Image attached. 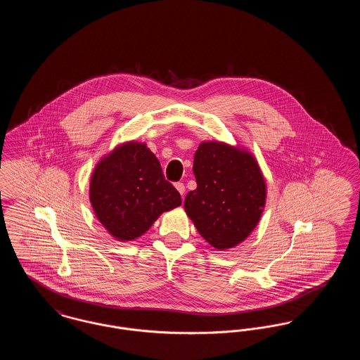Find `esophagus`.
<instances>
[{
	"mask_svg": "<svg viewBox=\"0 0 360 360\" xmlns=\"http://www.w3.org/2000/svg\"><path fill=\"white\" fill-rule=\"evenodd\" d=\"M175 188L179 191V194H181V195H184V194H185V185H184V184H181V182L175 184Z\"/></svg>",
	"mask_w": 360,
	"mask_h": 360,
	"instance_id": "obj_1",
	"label": "esophagus"
}]
</instances>
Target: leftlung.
Segmentation results:
<instances>
[{
	"label": "left lung",
	"mask_w": 360,
	"mask_h": 360,
	"mask_svg": "<svg viewBox=\"0 0 360 360\" xmlns=\"http://www.w3.org/2000/svg\"><path fill=\"white\" fill-rule=\"evenodd\" d=\"M197 188L185 210L200 235L224 251L255 229L266 205L267 186L255 156L221 141H202L194 154Z\"/></svg>",
	"instance_id": "left-lung-1"
}]
</instances>
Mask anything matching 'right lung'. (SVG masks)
<instances>
[{"instance_id":"right-lung-1","label":"right lung","mask_w":360,"mask_h":360,"mask_svg":"<svg viewBox=\"0 0 360 360\" xmlns=\"http://www.w3.org/2000/svg\"><path fill=\"white\" fill-rule=\"evenodd\" d=\"M89 198L98 221L120 241L140 238L163 212L182 204L154 153L137 141L117 146L97 163Z\"/></svg>"}]
</instances>
